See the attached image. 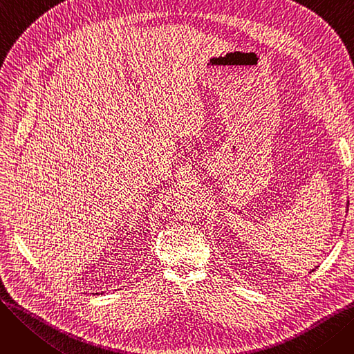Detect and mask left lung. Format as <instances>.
Wrapping results in <instances>:
<instances>
[{
    "mask_svg": "<svg viewBox=\"0 0 354 354\" xmlns=\"http://www.w3.org/2000/svg\"><path fill=\"white\" fill-rule=\"evenodd\" d=\"M347 203H348V202H347ZM347 208H348V207H347ZM311 271H313V270H311Z\"/></svg>",
    "mask_w": 354,
    "mask_h": 354,
    "instance_id": "8db88e82",
    "label": "left lung"
}]
</instances>
